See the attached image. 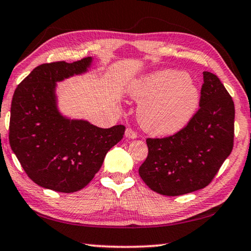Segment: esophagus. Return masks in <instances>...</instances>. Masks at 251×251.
<instances>
[{"label": "esophagus", "instance_id": "34e87169", "mask_svg": "<svg viewBox=\"0 0 251 251\" xmlns=\"http://www.w3.org/2000/svg\"><path fill=\"white\" fill-rule=\"evenodd\" d=\"M125 136L129 139H134L137 137V133H136L133 128H127L125 131Z\"/></svg>", "mask_w": 251, "mask_h": 251}]
</instances>
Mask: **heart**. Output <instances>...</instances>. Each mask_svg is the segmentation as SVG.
I'll return each instance as SVG.
<instances>
[{
	"label": "heart",
	"mask_w": 251,
	"mask_h": 251,
	"mask_svg": "<svg viewBox=\"0 0 251 251\" xmlns=\"http://www.w3.org/2000/svg\"><path fill=\"white\" fill-rule=\"evenodd\" d=\"M129 95L143 101L138 120L148 133L169 136L185 128L198 108L201 93L188 74L160 70L135 80Z\"/></svg>",
	"instance_id": "heart-1"
}]
</instances>
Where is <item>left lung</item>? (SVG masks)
<instances>
[{
    "instance_id": "left-lung-1",
    "label": "left lung",
    "mask_w": 251,
    "mask_h": 251,
    "mask_svg": "<svg viewBox=\"0 0 251 251\" xmlns=\"http://www.w3.org/2000/svg\"><path fill=\"white\" fill-rule=\"evenodd\" d=\"M199 109L185 128L147 138L148 155L138 173L151 190L180 196L205 188L233 147L235 105L215 74L203 72Z\"/></svg>"
}]
</instances>
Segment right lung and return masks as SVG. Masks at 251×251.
Segmentation results:
<instances>
[{"label":"right lung","instance_id":"right-lung-1","mask_svg":"<svg viewBox=\"0 0 251 251\" xmlns=\"http://www.w3.org/2000/svg\"><path fill=\"white\" fill-rule=\"evenodd\" d=\"M92 61L42 64L14 92L10 145L26 175L44 188L58 193L84 188L124 135V125L100 128L87 121L70 120L57 108L56 82L85 73Z\"/></svg>","mask_w":251,"mask_h":251}]
</instances>
